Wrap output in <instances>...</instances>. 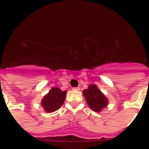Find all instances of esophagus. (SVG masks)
Returning <instances> with one entry per match:
<instances>
[{
	"label": "esophagus",
	"instance_id": "34e87169",
	"mask_svg": "<svg viewBox=\"0 0 149 149\" xmlns=\"http://www.w3.org/2000/svg\"><path fill=\"white\" fill-rule=\"evenodd\" d=\"M72 90H73V91H78L80 90V87H79V86H77V87H73V88H72Z\"/></svg>",
	"mask_w": 149,
	"mask_h": 149
}]
</instances>
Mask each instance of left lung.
I'll list each match as a JSON object with an SVG mask.
<instances>
[{
    "instance_id": "1",
    "label": "left lung",
    "mask_w": 149,
    "mask_h": 149,
    "mask_svg": "<svg viewBox=\"0 0 149 149\" xmlns=\"http://www.w3.org/2000/svg\"><path fill=\"white\" fill-rule=\"evenodd\" d=\"M84 95L86 103L93 111L100 112L107 104V99L96 85H91L88 89L84 90Z\"/></svg>"
}]
</instances>
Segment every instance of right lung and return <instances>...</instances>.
Listing matches in <instances>:
<instances>
[{
    "instance_id": "right-lung-1",
    "label": "right lung",
    "mask_w": 149,
    "mask_h": 149,
    "mask_svg": "<svg viewBox=\"0 0 149 149\" xmlns=\"http://www.w3.org/2000/svg\"><path fill=\"white\" fill-rule=\"evenodd\" d=\"M66 92L61 91L59 88L53 87L51 91L43 97L42 106L46 112L51 113L57 111L61 107L65 100Z\"/></svg>"
}]
</instances>
